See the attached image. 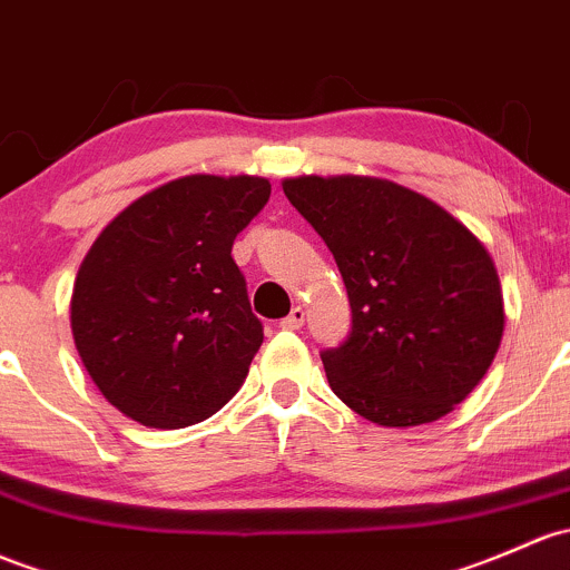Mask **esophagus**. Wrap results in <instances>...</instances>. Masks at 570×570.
<instances>
[{
  "mask_svg": "<svg viewBox=\"0 0 570 570\" xmlns=\"http://www.w3.org/2000/svg\"><path fill=\"white\" fill-rule=\"evenodd\" d=\"M303 322H305V311L297 305V308H292L289 316H284V320H281V327H284V331H301Z\"/></svg>",
  "mask_w": 570,
  "mask_h": 570,
  "instance_id": "1",
  "label": "esophagus"
}]
</instances>
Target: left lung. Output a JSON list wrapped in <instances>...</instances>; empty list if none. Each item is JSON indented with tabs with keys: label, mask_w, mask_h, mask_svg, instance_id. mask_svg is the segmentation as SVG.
<instances>
[{
	"label": "left lung",
	"mask_w": 570,
	"mask_h": 570,
	"mask_svg": "<svg viewBox=\"0 0 570 570\" xmlns=\"http://www.w3.org/2000/svg\"><path fill=\"white\" fill-rule=\"evenodd\" d=\"M281 185L327 243L350 295V338L322 352L333 393L376 426L440 421L475 391L505 331L487 245L391 179L303 175Z\"/></svg>",
	"instance_id": "1"
}]
</instances>
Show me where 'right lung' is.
Here are the masks:
<instances>
[{
	"label": "right lung",
	"instance_id": "add662e5",
	"mask_svg": "<svg viewBox=\"0 0 570 570\" xmlns=\"http://www.w3.org/2000/svg\"><path fill=\"white\" fill-rule=\"evenodd\" d=\"M267 199L265 177H179L125 207L87 250L70 331L95 387L130 421L194 426L245 382L265 333L232 245Z\"/></svg>",
	"mask_w": 570,
	"mask_h": 570
}]
</instances>
